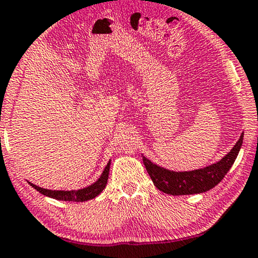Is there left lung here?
Listing matches in <instances>:
<instances>
[{
    "instance_id": "left-lung-1",
    "label": "left lung",
    "mask_w": 258,
    "mask_h": 258,
    "mask_svg": "<svg viewBox=\"0 0 258 258\" xmlns=\"http://www.w3.org/2000/svg\"><path fill=\"white\" fill-rule=\"evenodd\" d=\"M242 143L243 134L231 152L224 156L220 161L205 168L190 170V172H170V170L154 165L146 158H143V163L154 185L161 192L172 196L197 195V193H203L213 188L222 181L235 162Z\"/></svg>"
}]
</instances>
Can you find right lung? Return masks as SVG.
I'll list each match as a JSON object with an SVG mask.
<instances>
[{
    "label": "right lung",
    "instance_id": "1",
    "mask_svg": "<svg viewBox=\"0 0 258 258\" xmlns=\"http://www.w3.org/2000/svg\"><path fill=\"white\" fill-rule=\"evenodd\" d=\"M109 169H110V161L108 165L103 170L100 178L97 180L95 183H92L91 186L86 187V188L78 189V190H52V189H45L41 187H38L31 183L32 187H34L36 190H39L40 193L43 196L51 197L53 199L58 200H65V202H86V200L96 198L97 196L105 188L106 182L109 179Z\"/></svg>",
    "mask_w": 258,
    "mask_h": 258
}]
</instances>
